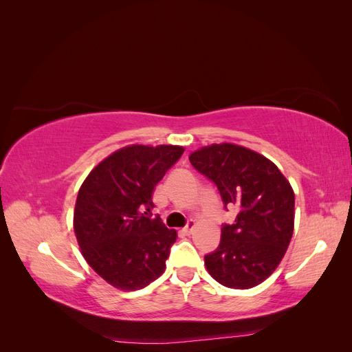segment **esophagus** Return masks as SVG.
Here are the masks:
<instances>
[{"label":"esophagus","instance_id":"34e87169","mask_svg":"<svg viewBox=\"0 0 352 352\" xmlns=\"http://www.w3.org/2000/svg\"><path fill=\"white\" fill-rule=\"evenodd\" d=\"M194 226H195V223L194 221H189L188 225L182 229V232L185 233V235H190V233H192V230H194Z\"/></svg>","mask_w":352,"mask_h":352}]
</instances>
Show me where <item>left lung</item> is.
Listing matches in <instances>:
<instances>
[{
  "label": "left lung",
  "instance_id": "1",
  "mask_svg": "<svg viewBox=\"0 0 352 352\" xmlns=\"http://www.w3.org/2000/svg\"><path fill=\"white\" fill-rule=\"evenodd\" d=\"M199 173L216 184L223 202L239 212L221 228L219 248L206 255L212 279L250 289L278 269L294 233L295 195L280 170L264 155L236 144H211L189 155Z\"/></svg>",
  "mask_w": 352,
  "mask_h": 352
}]
</instances>
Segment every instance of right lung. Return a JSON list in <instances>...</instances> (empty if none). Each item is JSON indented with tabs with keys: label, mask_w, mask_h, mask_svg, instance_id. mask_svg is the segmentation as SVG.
<instances>
[{
	"label": "right lung",
	"mask_w": 352,
	"mask_h": 352,
	"mask_svg": "<svg viewBox=\"0 0 352 352\" xmlns=\"http://www.w3.org/2000/svg\"><path fill=\"white\" fill-rule=\"evenodd\" d=\"M184 151L179 145H127L83 180L74 206V235L83 258L117 289H142L164 273L177 232L148 212L155 185Z\"/></svg>",
	"instance_id": "1"
}]
</instances>
